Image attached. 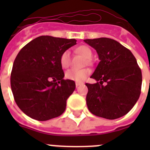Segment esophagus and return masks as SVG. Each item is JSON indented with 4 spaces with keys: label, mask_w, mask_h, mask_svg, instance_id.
Returning a JSON list of instances; mask_svg holds the SVG:
<instances>
[{
    "label": "esophagus",
    "mask_w": 150,
    "mask_h": 150,
    "mask_svg": "<svg viewBox=\"0 0 150 150\" xmlns=\"http://www.w3.org/2000/svg\"><path fill=\"white\" fill-rule=\"evenodd\" d=\"M83 83H80V82H76V86L78 87L79 86H81V85H83Z\"/></svg>",
    "instance_id": "1"
}]
</instances>
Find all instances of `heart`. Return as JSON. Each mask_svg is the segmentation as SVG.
<instances>
[{
    "label": "heart",
    "instance_id": "b5f03b06",
    "mask_svg": "<svg viewBox=\"0 0 150 150\" xmlns=\"http://www.w3.org/2000/svg\"><path fill=\"white\" fill-rule=\"evenodd\" d=\"M76 51L78 53L83 55L86 59L88 64L91 63V59L92 58L93 52L91 49L87 46H80L76 49ZM71 52L69 50H66L62 54L60 57L61 65L64 68H67L71 64ZM90 70L88 68L83 69H70L66 71L65 76L67 79L74 80L76 82H82L86 79V78L89 75Z\"/></svg>",
    "mask_w": 150,
    "mask_h": 150
}]
</instances>
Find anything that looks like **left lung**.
Here are the masks:
<instances>
[{"instance_id": "1", "label": "left lung", "mask_w": 150, "mask_h": 150, "mask_svg": "<svg viewBox=\"0 0 150 150\" xmlns=\"http://www.w3.org/2000/svg\"><path fill=\"white\" fill-rule=\"evenodd\" d=\"M96 50L100 62L86 83V104L92 114L116 120L127 114L138 100L142 74L132 52L107 38L84 40ZM105 83V85L103 83Z\"/></svg>"}]
</instances>
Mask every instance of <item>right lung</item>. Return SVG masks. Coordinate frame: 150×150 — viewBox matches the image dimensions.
Instances as JSON below:
<instances>
[{
    "label": "right lung",
    "mask_w": 150,
    "mask_h": 150,
    "mask_svg": "<svg viewBox=\"0 0 150 150\" xmlns=\"http://www.w3.org/2000/svg\"><path fill=\"white\" fill-rule=\"evenodd\" d=\"M76 44L75 39L40 36L19 51L13 62L10 84L16 103L25 114L46 121L64 112L76 84L64 79L60 57Z\"/></svg>",
    "instance_id": "add662e5"
}]
</instances>
